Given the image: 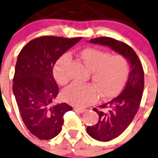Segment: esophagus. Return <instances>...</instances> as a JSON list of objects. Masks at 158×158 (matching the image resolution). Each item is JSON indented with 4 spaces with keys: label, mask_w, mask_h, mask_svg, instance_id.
<instances>
[{
    "label": "esophagus",
    "mask_w": 158,
    "mask_h": 158,
    "mask_svg": "<svg viewBox=\"0 0 158 158\" xmlns=\"http://www.w3.org/2000/svg\"><path fill=\"white\" fill-rule=\"evenodd\" d=\"M73 110L75 112H77V113H80V114H83L86 111V110L85 109H82V108H78V107H74Z\"/></svg>",
    "instance_id": "obj_1"
}]
</instances>
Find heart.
Segmentation results:
<instances>
[{"instance_id": "b5f03b06", "label": "heart", "mask_w": 158, "mask_h": 158, "mask_svg": "<svg viewBox=\"0 0 158 158\" xmlns=\"http://www.w3.org/2000/svg\"><path fill=\"white\" fill-rule=\"evenodd\" d=\"M79 57L91 70L93 85L73 83L63 92L66 102L76 107H85L96 100L98 93L102 98L117 95L123 87L129 74V64L122 55H111L107 51L96 48H85ZM70 62L69 54H64L56 63L54 76L61 85L69 82L67 68Z\"/></svg>"}]
</instances>
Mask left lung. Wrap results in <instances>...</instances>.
<instances>
[{
	"mask_svg": "<svg viewBox=\"0 0 158 158\" xmlns=\"http://www.w3.org/2000/svg\"><path fill=\"white\" fill-rule=\"evenodd\" d=\"M92 44L108 46L123 56L129 63V77L123 92L109 102L94 108L99 115L97 123L88 127L87 133L100 142H108L118 137L129 127L140 105L144 90V71L134 50L125 43L109 37H101L89 41Z\"/></svg>",
	"mask_w": 158,
	"mask_h": 158,
	"instance_id": "8db88e82",
	"label": "left lung"
}]
</instances>
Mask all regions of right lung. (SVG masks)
I'll return each instance as SVG.
<instances>
[{
  "label": "right lung",
  "instance_id": "right-lung-1",
  "mask_svg": "<svg viewBox=\"0 0 158 158\" xmlns=\"http://www.w3.org/2000/svg\"><path fill=\"white\" fill-rule=\"evenodd\" d=\"M82 38L42 36L29 41L17 57L13 92L23 121L41 140L57 136L64 115L72 107L66 103L51 105L59 92L53 68L60 57Z\"/></svg>",
  "mask_w": 158,
  "mask_h": 158
}]
</instances>
